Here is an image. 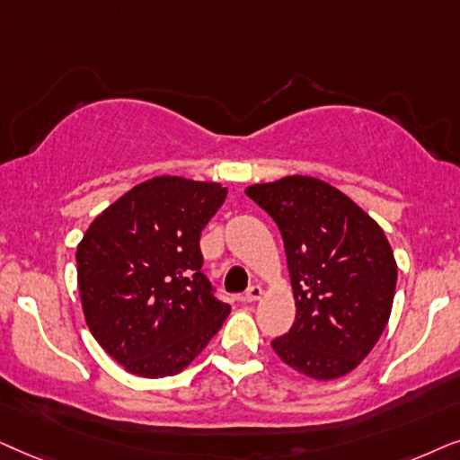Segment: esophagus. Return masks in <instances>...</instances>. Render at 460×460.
I'll list each match as a JSON object with an SVG mask.
<instances>
[{"instance_id":"34e87169","label":"esophagus","mask_w":460,"mask_h":460,"mask_svg":"<svg viewBox=\"0 0 460 460\" xmlns=\"http://www.w3.org/2000/svg\"><path fill=\"white\" fill-rule=\"evenodd\" d=\"M261 296H262V288L261 286H250L248 288V292H246V301L248 303L261 301Z\"/></svg>"}]
</instances>
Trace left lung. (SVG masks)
Segmentation results:
<instances>
[{
  "instance_id": "8db88e82",
  "label": "left lung",
  "mask_w": 460,
  "mask_h": 460,
  "mask_svg": "<svg viewBox=\"0 0 460 460\" xmlns=\"http://www.w3.org/2000/svg\"><path fill=\"white\" fill-rule=\"evenodd\" d=\"M279 226L296 303L290 332L271 341L281 362L315 381L355 370L387 326L397 262L381 225L314 176L250 185Z\"/></svg>"
}]
</instances>
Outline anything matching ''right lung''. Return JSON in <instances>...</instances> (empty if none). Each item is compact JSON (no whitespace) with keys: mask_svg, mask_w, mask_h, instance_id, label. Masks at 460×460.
Here are the masks:
<instances>
[{"mask_svg":"<svg viewBox=\"0 0 460 460\" xmlns=\"http://www.w3.org/2000/svg\"><path fill=\"white\" fill-rule=\"evenodd\" d=\"M225 198L218 182L155 176L98 214L77 243L85 323L130 375H179L229 315L199 252L201 231Z\"/></svg>","mask_w":460,"mask_h":460,"instance_id":"add662e5","label":"right lung"}]
</instances>
